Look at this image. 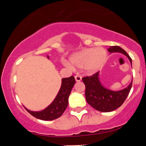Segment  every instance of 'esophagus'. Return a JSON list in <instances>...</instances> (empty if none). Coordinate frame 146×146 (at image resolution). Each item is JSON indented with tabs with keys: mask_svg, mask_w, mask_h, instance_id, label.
Wrapping results in <instances>:
<instances>
[{
	"mask_svg": "<svg viewBox=\"0 0 146 146\" xmlns=\"http://www.w3.org/2000/svg\"><path fill=\"white\" fill-rule=\"evenodd\" d=\"M75 80L76 82H80L82 80V77L80 76H76Z\"/></svg>",
	"mask_w": 146,
	"mask_h": 146,
	"instance_id": "34e87169",
	"label": "esophagus"
}]
</instances>
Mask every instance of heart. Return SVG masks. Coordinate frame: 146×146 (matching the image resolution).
<instances>
[{
  "label": "heart",
  "instance_id": "heart-1",
  "mask_svg": "<svg viewBox=\"0 0 146 146\" xmlns=\"http://www.w3.org/2000/svg\"><path fill=\"white\" fill-rule=\"evenodd\" d=\"M107 52L104 48H89L76 52L70 58V62L63 64L69 68H83L86 73L94 74L100 70L107 60Z\"/></svg>",
  "mask_w": 146,
  "mask_h": 146
}]
</instances>
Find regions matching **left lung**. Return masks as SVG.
Listing matches in <instances>:
<instances>
[{
  "label": "left lung",
  "mask_w": 146,
  "mask_h": 146,
  "mask_svg": "<svg viewBox=\"0 0 146 146\" xmlns=\"http://www.w3.org/2000/svg\"><path fill=\"white\" fill-rule=\"evenodd\" d=\"M109 52L121 53L129 59L131 65V58L124 50L117 46H110ZM99 72L91 76L82 78L86 86L85 96L87 102L98 111L108 112L115 110L120 107L129 94L131 86V83L126 88L120 90L113 91L104 86L100 81Z\"/></svg>",
  "instance_id": "obj_1"
}]
</instances>
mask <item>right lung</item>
Instances as JSON below:
<instances>
[{"mask_svg":"<svg viewBox=\"0 0 146 146\" xmlns=\"http://www.w3.org/2000/svg\"><path fill=\"white\" fill-rule=\"evenodd\" d=\"M48 58L49 56H47ZM76 82L74 77L71 76L69 78L62 79V84L60 90L52 102L44 110L38 111H34L27 110L34 117L42 120H53L60 117L68 104V98L72 89Z\"/></svg>","mask_w":146,"mask_h":146,"instance_id":"obj_1","label":"right lung"}]
</instances>
